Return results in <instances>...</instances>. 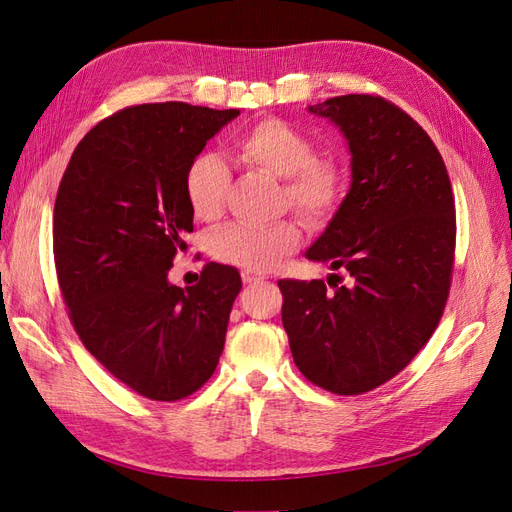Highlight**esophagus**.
<instances>
[{
	"label": "esophagus",
	"mask_w": 512,
	"mask_h": 512,
	"mask_svg": "<svg viewBox=\"0 0 512 512\" xmlns=\"http://www.w3.org/2000/svg\"><path fill=\"white\" fill-rule=\"evenodd\" d=\"M241 280H243V284H256V282H262V280H265V275H260V273H254V271H247V269H243V271H241Z\"/></svg>",
	"instance_id": "1"
}]
</instances>
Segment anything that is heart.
Instances as JSON below:
<instances>
[{"instance_id":"1","label":"heart","mask_w":512,"mask_h":512,"mask_svg":"<svg viewBox=\"0 0 512 512\" xmlns=\"http://www.w3.org/2000/svg\"><path fill=\"white\" fill-rule=\"evenodd\" d=\"M232 149L252 168L282 179V203L320 226L337 213L346 196L348 173L342 160L318 156L314 141L288 121L258 119L232 138ZM230 188V170L213 153H198L185 168L183 194L198 220H218ZM301 243L299 224H226L209 237V252L224 265L267 271Z\"/></svg>"}]
</instances>
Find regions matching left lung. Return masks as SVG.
<instances>
[{"instance_id":"8db88e82","label":"left lung","mask_w":512,"mask_h":512,"mask_svg":"<svg viewBox=\"0 0 512 512\" xmlns=\"http://www.w3.org/2000/svg\"><path fill=\"white\" fill-rule=\"evenodd\" d=\"M309 111L348 138L352 185L307 258L348 282L280 280L282 324L309 382L361 395L408 367L438 327L455 265V198L438 147L391 100L348 94Z\"/></svg>"}]
</instances>
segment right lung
<instances>
[{"label":"right lung","mask_w":512,"mask_h":512,"mask_svg":"<svg viewBox=\"0 0 512 512\" xmlns=\"http://www.w3.org/2000/svg\"><path fill=\"white\" fill-rule=\"evenodd\" d=\"M237 115L185 102L121 108L85 134L59 183L53 256L72 327L106 371L153 401L196 393L224 350L237 269L207 262L185 290L168 271L194 230L185 168Z\"/></svg>","instance_id":"obj_1"}]
</instances>
